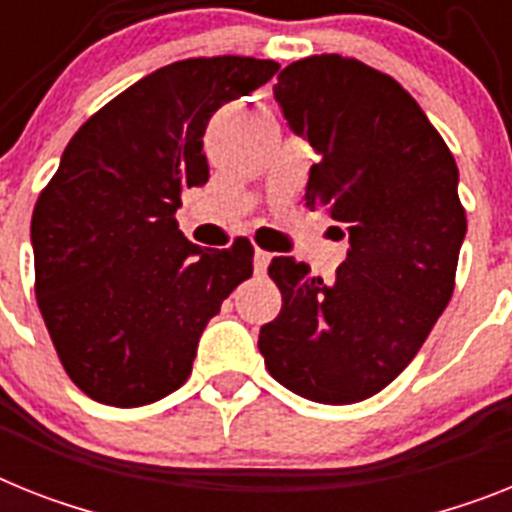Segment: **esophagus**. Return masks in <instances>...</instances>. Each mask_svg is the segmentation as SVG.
<instances>
[{"mask_svg": "<svg viewBox=\"0 0 512 512\" xmlns=\"http://www.w3.org/2000/svg\"><path fill=\"white\" fill-rule=\"evenodd\" d=\"M270 252H265V249H255V273H265L270 265Z\"/></svg>", "mask_w": 512, "mask_h": 512, "instance_id": "1", "label": "esophagus"}]
</instances>
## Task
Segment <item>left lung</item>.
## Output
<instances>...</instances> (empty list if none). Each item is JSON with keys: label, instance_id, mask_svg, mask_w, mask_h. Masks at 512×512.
I'll return each instance as SVG.
<instances>
[{"label": "left lung", "instance_id": "1", "mask_svg": "<svg viewBox=\"0 0 512 512\" xmlns=\"http://www.w3.org/2000/svg\"><path fill=\"white\" fill-rule=\"evenodd\" d=\"M273 96L320 156L307 208L343 223L349 252L330 283L294 257H273L283 307L257 349L291 393L330 406L364 401L409 367L453 296L466 236L458 166L419 103L356 59H299Z\"/></svg>", "mask_w": 512, "mask_h": 512}]
</instances>
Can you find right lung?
Here are the masks:
<instances>
[{"mask_svg":"<svg viewBox=\"0 0 512 512\" xmlns=\"http://www.w3.org/2000/svg\"><path fill=\"white\" fill-rule=\"evenodd\" d=\"M278 72L273 59H184L137 80L75 132L38 197L36 299L59 362L93 401L135 409L182 388L255 249L197 247L174 213L208 182L203 135L223 103Z\"/></svg>","mask_w":512,"mask_h":512,"instance_id":"add662e5","label":"right lung"}]
</instances>
